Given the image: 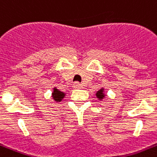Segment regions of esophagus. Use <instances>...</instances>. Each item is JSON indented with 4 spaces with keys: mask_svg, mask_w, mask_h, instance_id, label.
<instances>
[{
    "mask_svg": "<svg viewBox=\"0 0 157 157\" xmlns=\"http://www.w3.org/2000/svg\"><path fill=\"white\" fill-rule=\"evenodd\" d=\"M73 88H74L75 89H81V88H82V85H81L80 83L76 82V83H74V84H73Z\"/></svg>",
    "mask_w": 157,
    "mask_h": 157,
    "instance_id": "esophagus-1",
    "label": "esophagus"
}]
</instances>
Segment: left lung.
<instances>
[{"label":"left lung","instance_id":"1","mask_svg":"<svg viewBox=\"0 0 157 157\" xmlns=\"http://www.w3.org/2000/svg\"><path fill=\"white\" fill-rule=\"evenodd\" d=\"M96 96H97V98L98 99L99 101H102V100L106 97L105 89H104V88H101L100 90L97 91V93H96Z\"/></svg>","mask_w":157,"mask_h":157}]
</instances>
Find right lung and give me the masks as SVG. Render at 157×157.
<instances>
[{"label": "right lung", "mask_w": 157, "mask_h": 157, "mask_svg": "<svg viewBox=\"0 0 157 157\" xmlns=\"http://www.w3.org/2000/svg\"><path fill=\"white\" fill-rule=\"evenodd\" d=\"M52 99H53L56 102H60V101H62V100L64 98V97H65V93L61 92V91H60L59 89H56V87H54L53 89H52Z\"/></svg>", "instance_id": "1"}]
</instances>
